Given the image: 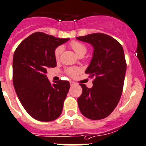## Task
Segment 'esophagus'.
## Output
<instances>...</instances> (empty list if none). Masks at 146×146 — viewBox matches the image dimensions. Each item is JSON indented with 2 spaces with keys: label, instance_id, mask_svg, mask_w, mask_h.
<instances>
[{
  "label": "esophagus",
  "instance_id": "1",
  "mask_svg": "<svg viewBox=\"0 0 146 146\" xmlns=\"http://www.w3.org/2000/svg\"><path fill=\"white\" fill-rule=\"evenodd\" d=\"M69 83H70V85L71 86H73V85H74V84H75V83H74V82H72V81L69 82Z\"/></svg>",
  "mask_w": 146,
  "mask_h": 146
}]
</instances>
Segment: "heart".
Wrapping results in <instances>:
<instances>
[{
  "mask_svg": "<svg viewBox=\"0 0 146 146\" xmlns=\"http://www.w3.org/2000/svg\"><path fill=\"white\" fill-rule=\"evenodd\" d=\"M70 45L72 49L75 51V53L78 56H80L82 54L84 55L86 54V52H87V47L82 43L79 42V41H73L71 42ZM62 51H63V46H59L58 47H56L54 51V56L56 59H58L59 57L60 54H62ZM66 72H67V74L73 77V76H75L76 74H78L79 69H77L76 67L69 68V69H68L66 70Z\"/></svg>",
  "mask_w": 146,
  "mask_h": 146,
  "instance_id": "1",
  "label": "heart"
}]
</instances>
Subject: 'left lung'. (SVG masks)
Here are the masks:
<instances>
[{"label": "left lung", "mask_w": 146, "mask_h": 146, "mask_svg": "<svg viewBox=\"0 0 146 146\" xmlns=\"http://www.w3.org/2000/svg\"><path fill=\"white\" fill-rule=\"evenodd\" d=\"M77 39L92 46V57L85 73L95 78L92 88L80 84L82 93L77 99L79 108L87 118L101 120L110 115L121 97L126 72L123 48L117 40L101 33Z\"/></svg>", "instance_id": "1"}]
</instances>
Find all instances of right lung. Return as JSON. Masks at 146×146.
Returning a JSON list of instances; mask_svg holds the SVG:
<instances>
[{"mask_svg": "<svg viewBox=\"0 0 146 146\" xmlns=\"http://www.w3.org/2000/svg\"><path fill=\"white\" fill-rule=\"evenodd\" d=\"M69 38H56L36 32L16 48L13 59V82L19 100L26 112L42 122L60 116L70 84L59 80L51 84L47 69L56 66L54 51Z\"/></svg>", "mask_w": 146, "mask_h": 146, "instance_id": "right-lung-1", "label": "right lung"}]
</instances>
